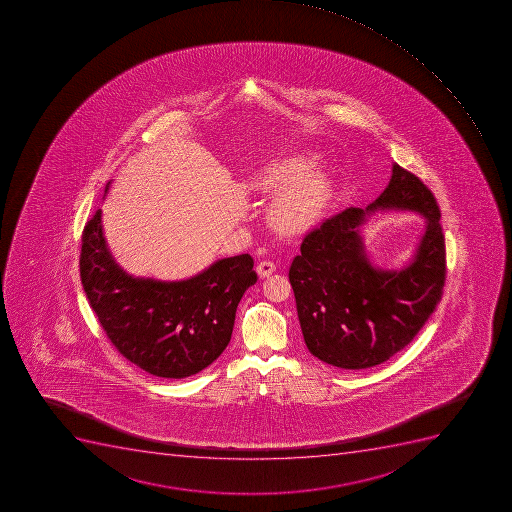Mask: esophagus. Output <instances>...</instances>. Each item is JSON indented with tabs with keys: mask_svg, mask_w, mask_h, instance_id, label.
<instances>
[{
	"mask_svg": "<svg viewBox=\"0 0 512 512\" xmlns=\"http://www.w3.org/2000/svg\"><path fill=\"white\" fill-rule=\"evenodd\" d=\"M274 271H276V264L272 263V261H261V263L256 266V272H258V276L261 277V279L271 276Z\"/></svg>",
	"mask_w": 512,
	"mask_h": 512,
	"instance_id": "34e87169",
	"label": "esophagus"
}]
</instances>
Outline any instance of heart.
<instances>
[{"label": "heart", "instance_id": "heart-1", "mask_svg": "<svg viewBox=\"0 0 512 512\" xmlns=\"http://www.w3.org/2000/svg\"><path fill=\"white\" fill-rule=\"evenodd\" d=\"M312 166V156H285L267 163L254 174L256 191L271 194L281 189L271 204V220L280 232H300L312 225L325 209L328 179L313 171Z\"/></svg>", "mask_w": 512, "mask_h": 512}]
</instances>
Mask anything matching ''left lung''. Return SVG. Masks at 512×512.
Returning a JSON list of instances; mask_svg holds the SVG:
<instances>
[{
  "mask_svg": "<svg viewBox=\"0 0 512 512\" xmlns=\"http://www.w3.org/2000/svg\"><path fill=\"white\" fill-rule=\"evenodd\" d=\"M378 209H409L427 232L401 270L369 263L359 227ZM440 210L423 181L393 165L385 191L367 207H349L305 235L289 280L308 351L338 369H370L413 341L436 310L445 284Z\"/></svg>",
  "mask_w": 512,
  "mask_h": 512,
  "instance_id": "left-lung-1",
  "label": "left lung"
}]
</instances>
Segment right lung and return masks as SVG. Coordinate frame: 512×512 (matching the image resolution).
Segmentation results:
<instances>
[{
    "label": "right lung",
    "mask_w": 512,
    "mask_h": 512,
    "mask_svg": "<svg viewBox=\"0 0 512 512\" xmlns=\"http://www.w3.org/2000/svg\"><path fill=\"white\" fill-rule=\"evenodd\" d=\"M253 266L249 254H240L218 259L191 279L130 276L107 248L101 209L81 238L80 276L89 305L117 351L155 377H191L225 351L236 307L258 280Z\"/></svg>",
    "instance_id": "obj_1"
}]
</instances>
